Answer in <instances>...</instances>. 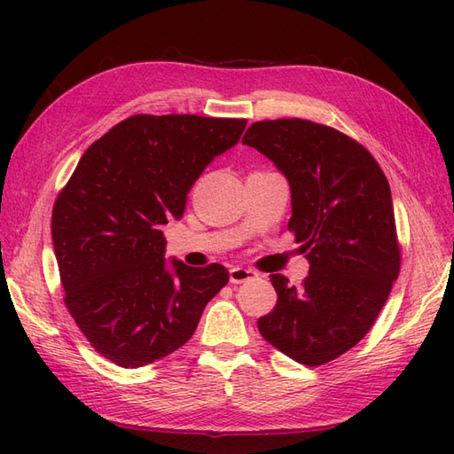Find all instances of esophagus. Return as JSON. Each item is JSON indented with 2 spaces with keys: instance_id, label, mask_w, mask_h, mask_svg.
<instances>
[{
  "instance_id": "34e87169",
  "label": "esophagus",
  "mask_w": 454,
  "mask_h": 454,
  "mask_svg": "<svg viewBox=\"0 0 454 454\" xmlns=\"http://www.w3.org/2000/svg\"><path fill=\"white\" fill-rule=\"evenodd\" d=\"M257 273L254 269H246V267H232L230 269V283L232 285H242L247 281H254Z\"/></svg>"
}]
</instances>
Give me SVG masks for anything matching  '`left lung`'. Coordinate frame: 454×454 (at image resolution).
Wrapping results in <instances>:
<instances>
[{
  "label": "left lung",
  "instance_id": "1",
  "mask_svg": "<svg viewBox=\"0 0 454 454\" xmlns=\"http://www.w3.org/2000/svg\"><path fill=\"white\" fill-rule=\"evenodd\" d=\"M242 144L262 152L291 185L293 230L310 273L302 288L271 275L263 340L308 366L325 364L369 333L400 273L388 179L371 152L325 124L254 122Z\"/></svg>",
  "mask_w": 454,
  "mask_h": 454
}]
</instances>
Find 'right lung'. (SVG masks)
Wrapping results in <instances>:
<instances>
[{"instance_id":"1","label":"right lung","mask_w":454,"mask_h":454,"mask_svg":"<svg viewBox=\"0 0 454 454\" xmlns=\"http://www.w3.org/2000/svg\"><path fill=\"white\" fill-rule=\"evenodd\" d=\"M246 119L134 114L85 150L52 210L64 302L105 359L124 369L173 353L228 283L226 267L166 262L161 226L183 216L208 163Z\"/></svg>"}]
</instances>
